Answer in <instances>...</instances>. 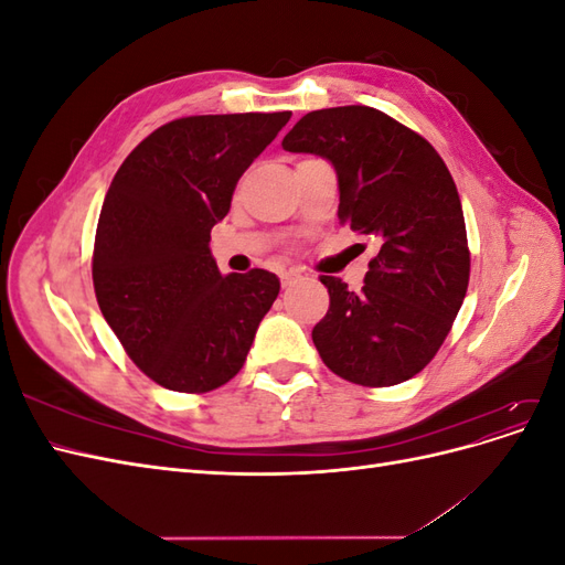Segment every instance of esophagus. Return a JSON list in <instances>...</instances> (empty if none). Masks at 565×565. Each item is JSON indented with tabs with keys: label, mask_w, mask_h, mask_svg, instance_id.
<instances>
[{
	"label": "esophagus",
	"mask_w": 565,
	"mask_h": 565,
	"mask_svg": "<svg viewBox=\"0 0 565 565\" xmlns=\"http://www.w3.org/2000/svg\"><path fill=\"white\" fill-rule=\"evenodd\" d=\"M303 280V276L299 270H285L282 276H280V282H282V287H295V285H299Z\"/></svg>",
	"instance_id": "34e87169"
}]
</instances>
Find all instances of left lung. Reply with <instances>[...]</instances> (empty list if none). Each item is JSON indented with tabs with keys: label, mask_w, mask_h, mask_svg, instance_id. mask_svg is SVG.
<instances>
[{
	"label": "left lung",
	"mask_w": 565,
	"mask_h": 565,
	"mask_svg": "<svg viewBox=\"0 0 565 565\" xmlns=\"http://www.w3.org/2000/svg\"><path fill=\"white\" fill-rule=\"evenodd\" d=\"M282 148L332 162L339 221L380 247L358 292L320 276L330 309L311 337L322 363L361 386L407 382L438 353L469 287L465 214L446 162L370 106L303 115Z\"/></svg>",
	"instance_id": "obj_1"
}]
</instances>
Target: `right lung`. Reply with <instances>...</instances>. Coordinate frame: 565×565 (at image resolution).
I'll return each instance as SVG.
<instances>
[{"label": "right lung", "instance_id": "1", "mask_svg": "<svg viewBox=\"0 0 565 565\" xmlns=\"http://www.w3.org/2000/svg\"><path fill=\"white\" fill-rule=\"evenodd\" d=\"M289 117L174 119L129 152L108 188L92 256L98 309L136 367L169 391L231 382L280 292L264 268L221 276L210 233Z\"/></svg>", "mask_w": 565, "mask_h": 565}]
</instances>
